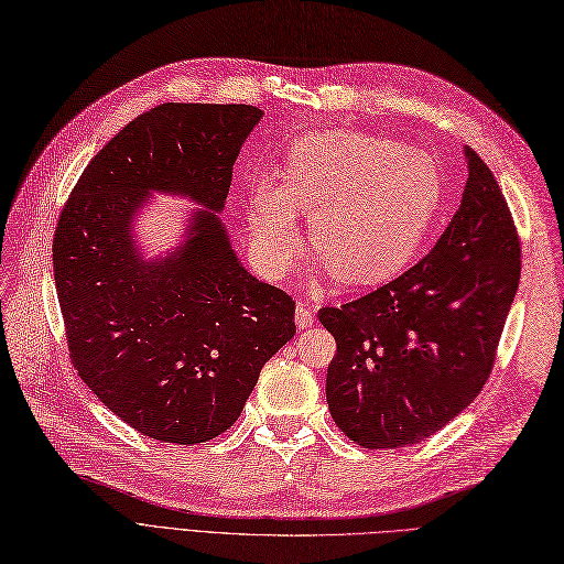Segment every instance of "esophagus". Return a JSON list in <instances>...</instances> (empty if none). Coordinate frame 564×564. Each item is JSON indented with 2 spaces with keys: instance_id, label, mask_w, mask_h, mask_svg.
Returning a JSON list of instances; mask_svg holds the SVG:
<instances>
[{
  "instance_id": "1",
  "label": "esophagus",
  "mask_w": 564,
  "mask_h": 564,
  "mask_svg": "<svg viewBox=\"0 0 564 564\" xmlns=\"http://www.w3.org/2000/svg\"><path fill=\"white\" fill-rule=\"evenodd\" d=\"M295 323H297L300 330H306V328H312V325H314V312L302 302L295 306Z\"/></svg>"
}]
</instances>
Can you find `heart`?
Returning <instances> with one entry per match:
<instances>
[{
	"mask_svg": "<svg viewBox=\"0 0 564 564\" xmlns=\"http://www.w3.org/2000/svg\"><path fill=\"white\" fill-rule=\"evenodd\" d=\"M445 175L429 152L354 131L295 142L281 185L256 177L246 220L271 279L293 271L312 225L316 256L347 285L389 281L416 258L441 213Z\"/></svg>",
	"mask_w": 564,
	"mask_h": 564,
	"instance_id": "obj_1",
	"label": "heart"
}]
</instances>
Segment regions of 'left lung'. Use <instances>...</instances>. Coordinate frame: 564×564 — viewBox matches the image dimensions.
Returning a JSON list of instances; mask_svg holds the SVG:
<instances>
[{"label":"left lung","mask_w":564,"mask_h":564,"mask_svg":"<svg viewBox=\"0 0 564 564\" xmlns=\"http://www.w3.org/2000/svg\"><path fill=\"white\" fill-rule=\"evenodd\" d=\"M468 177L443 236L403 276L318 321L337 354L325 395L335 424L370 449L420 443L476 401L520 283L511 210L464 148Z\"/></svg>","instance_id":"8db88e82"}]
</instances>
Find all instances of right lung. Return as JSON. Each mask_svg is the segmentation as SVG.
<instances>
[{
  "label": "right lung",
  "instance_id": "1",
  "mask_svg": "<svg viewBox=\"0 0 564 564\" xmlns=\"http://www.w3.org/2000/svg\"><path fill=\"white\" fill-rule=\"evenodd\" d=\"M252 105L166 102L90 159L53 241L69 356L105 408L161 443L225 433L264 362L295 335V302L243 267L220 215ZM187 197L181 243L148 259L137 215Z\"/></svg>",
  "mask_w": 564,
  "mask_h": 564
}]
</instances>
